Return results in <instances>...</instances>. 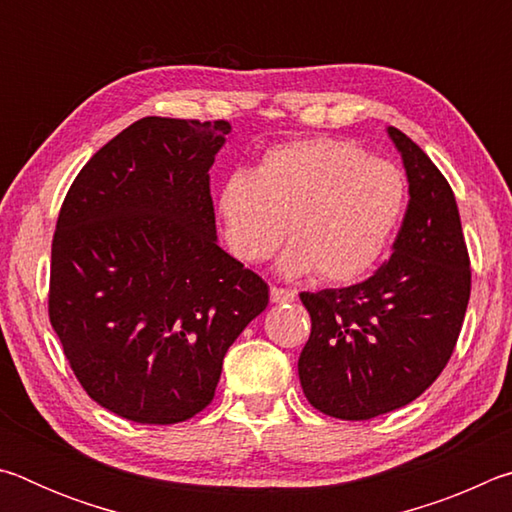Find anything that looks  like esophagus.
<instances>
[{
  "instance_id": "esophagus-1",
  "label": "esophagus",
  "mask_w": 512,
  "mask_h": 512,
  "mask_svg": "<svg viewBox=\"0 0 512 512\" xmlns=\"http://www.w3.org/2000/svg\"><path fill=\"white\" fill-rule=\"evenodd\" d=\"M298 293L293 289H282V287H271V302L275 305H282V302H291L296 300Z\"/></svg>"
}]
</instances>
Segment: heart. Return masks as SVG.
<instances>
[{"label": "heart", "instance_id": "heart-1", "mask_svg": "<svg viewBox=\"0 0 512 512\" xmlns=\"http://www.w3.org/2000/svg\"><path fill=\"white\" fill-rule=\"evenodd\" d=\"M406 185L391 162L375 160L343 140H302L275 146L255 176L230 173L219 212L232 255L259 264L282 244V271H316L343 284L368 273L402 219Z\"/></svg>", "mask_w": 512, "mask_h": 512}]
</instances>
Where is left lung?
I'll use <instances>...</instances> for the list:
<instances>
[{"label":"left lung","mask_w":512,"mask_h":512,"mask_svg":"<svg viewBox=\"0 0 512 512\" xmlns=\"http://www.w3.org/2000/svg\"><path fill=\"white\" fill-rule=\"evenodd\" d=\"M388 135L409 176L395 253L368 280L300 293L311 334L298 375L309 404L339 420H370L420 397L445 370L472 289L452 187L418 144Z\"/></svg>","instance_id":"obj_1"}]
</instances>
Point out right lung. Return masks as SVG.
Masks as SVG:
<instances>
[{
  "label": "right lung",
  "instance_id": "right-lung-1",
  "mask_svg": "<svg viewBox=\"0 0 512 512\" xmlns=\"http://www.w3.org/2000/svg\"><path fill=\"white\" fill-rule=\"evenodd\" d=\"M223 119L144 117L79 171L51 241L49 320L94 402L142 424L194 418L268 284L216 244Z\"/></svg>",
  "mask_w": 512,
  "mask_h": 512
}]
</instances>
